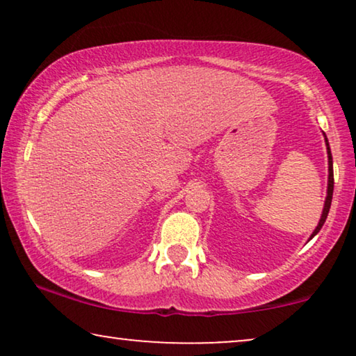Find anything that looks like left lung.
Wrapping results in <instances>:
<instances>
[{"label":"left lung","instance_id":"1","mask_svg":"<svg viewBox=\"0 0 356 356\" xmlns=\"http://www.w3.org/2000/svg\"><path fill=\"white\" fill-rule=\"evenodd\" d=\"M324 134V143H325V147H327V162H329V178H327V196H325V201H324V209H323V213H321V218H319V223L318 227L314 228V232L311 233L309 240L311 238H314L318 235L321 228H323L325 218H327V213H329V209H330V202H332V193H334V168H332V154H330V147H329V140H327V136Z\"/></svg>","mask_w":356,"mask_h":356}]
</instances>
